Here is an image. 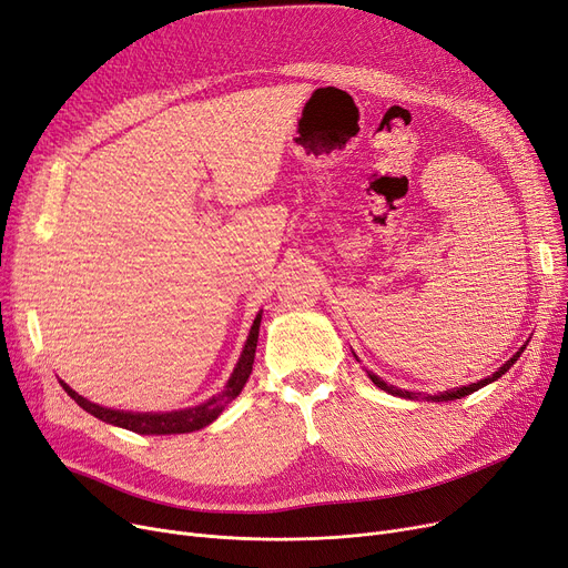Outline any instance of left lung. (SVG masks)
Wrapping results in <instances>:
<instances>
[{"label": "left lung", "instance_id": "obj_1", "mask_svg": "<svg viewBox=\"0 0 568 568\" xmlns=\"http://www.w3.org/2000/svg\"><path fill=\"white\" fill-rule=\"evenodd\" d=\"M525 348H527V343H525L523 348L517 351L504 366H499L497 372L491 374V376H487V378H483V381H478V383H471V385H462V387H455V389H448V392H438V394H434V397H425V399H432V402H453V399L466 397V394H471V392H476V389H480V387H485V385H489V383H495L497 378H501V376L508 372V368L517 362V357H520V355L525 353ZM368 378L374 381L376 387H381V389L394 394V397H404V399H417V397H423L420 392H406V389H399V387H394V385H387L383 378H378V376L372 374V372H368Z\"/></svg>", "mask_w": 568, "mask_h": 568}]
</instances>
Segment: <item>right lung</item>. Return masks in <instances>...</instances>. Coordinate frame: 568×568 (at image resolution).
Returning a JSON list of instances; mask_svg holds the SVG:
<instances>
[{"label":"right lung","instance_id":"right-lung-1","mask_svg":"<svg viewBox=\"0 0 568 568\" xmlns=\"http://www.w3.org/2000/svg\"><path fill=\"white\" fill-rule=\"evenodd\" d=\"M260 323H262V313H257L255 323L251 327L248 341L243 345V353L234 366V374L230 376L225 389L217 394V397H211L209 402L194 406V408H185V410H171V413H132V410H113V408H104L100 404H92L85 397H81L79 392H73L64 381H60V385L64 387V392L69 397L77 402L83 410H88L90 415L100 417L102 423L130 429L136 434H190L202 429L206 425H211L215 417L225 410V406L239 397V392L243 389L245 381H248L251 372H253V362H255V348H257V336H260Z\"/></svg>","mask_w":568,"mask_h":568}]
</instances>
